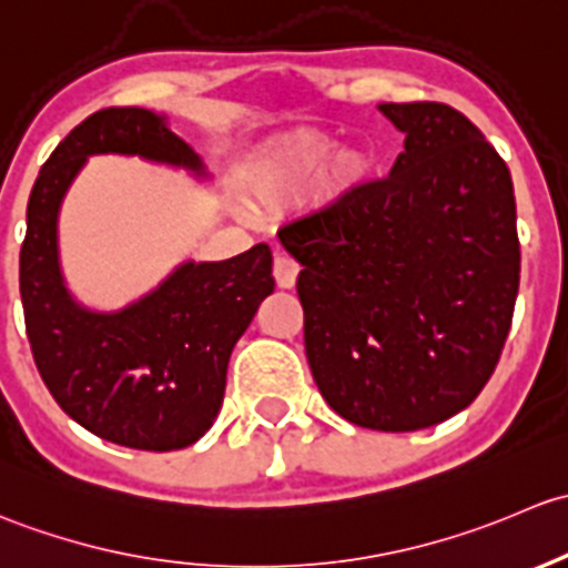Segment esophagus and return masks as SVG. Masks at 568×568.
I'll return each instance as SVG.
<instances>
[{
	"label": "esophagus",
	"mask_w": 568,
	"mask_h": 568,
	"mask_svg": "<svg viewBox=\"0 0 568 568\" xmlns=\"http://www.w3.org/2000/svg\"><path fill=\"white\" fill-rule=\"evenodd\" d=\"M297 273H301V265L286 251H276V256H273V276H276V284L282 290H292L297 282Z\"/></svg>",
	"instance_id": "34e87169"
}]
</instances>
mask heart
Returning a JSON list of instances; mask_svg holds the SVG:
<instances>
[{
    "instance_id": "b5f03b06",
    "label": "heart",
    "mask_w": 568,
    "mask_h": 568,
    "mask_svg": "<svg viewBox=\"0 0 568 568\" xmlns=\"http://www.w3.org/2000/svg\"><path fill=\"white\" fill-rule=\"evenodd\" d=\"M336 148L320 131H292L262 144L243 172V191L256 204H282L303 194L320 174L331 199L353 194L374 174V155L364 144Z\"/></svg>"
}]
</instances>
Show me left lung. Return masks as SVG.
I'll return each instance as SVG.
<instances>
[{"label": "left lung", "instance_id": "obj_1", "mask_svg": "<svg viewBox=\"0 0 568 568\" xmlns=\"http://www.w3.org/2000/svg\"><path fill=\"white\" fill-rule=\"evenodd\" d=\"M405 136L385 180L278 232L303 265L306 358L349 424L415 432L493 377L519 290L508 166L446 103H379Z\"/></svg>", "mask_w": 568, "mask_h": 568}]
</instances>
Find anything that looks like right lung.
Segmentation results:
<instances>
[{"label": "right lung", "mask_w": 568, "mask_h": 568, "mask_svg": "<svg viewBox=\"0 0 568 568\" xmlns=\"http://www.w3.org/2000/svg\"><path fill=\"white\" fill-rule=\"evenodd\" d=\"M92 155L142 158L210 180L202 155L150 109H103L57 144L27 204L19 282L34 364L75 424L116 446L178 452L213 426L237 338L273 292L265 243L221 262L185 260L122 308L68 286L60 210Z\"/></svg>", "instance_id": "right-lung-1"}]
</instances>
